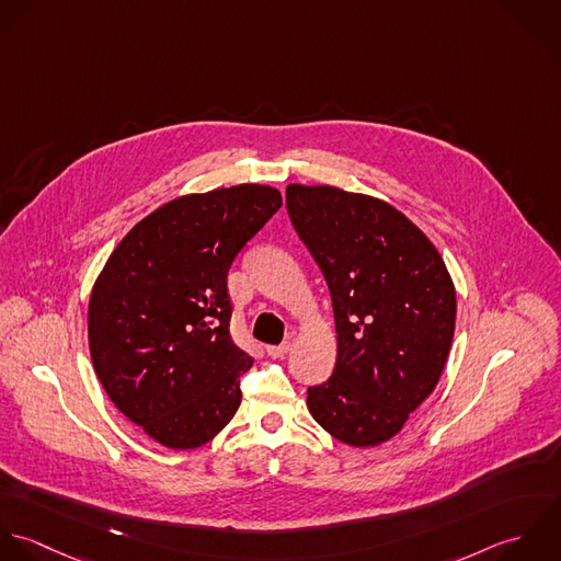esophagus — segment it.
Instances as JSON below:
<instances>
[{
	"instance_id": "1",
	"label": "esophagus",
	"mask_w": 561,
	"mask_h": 561,
	"mask_svg": "<svg viewBox=\"0 0 561 561\" xmlns=\"http://www.w3.org/2000/svg\"><path fill=\"white\" fill-rule=\"evenodd\" d=\"M288 348H290V342H282V344H277V346H266V353H268L273 359H279V357H284V355L288 353Z\"/></svg>"
}]
</instances>
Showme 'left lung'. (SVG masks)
Listing matches in <instances>:
<instances>
[{
  "label": "left lung",
  "mask_w": 561,
  "mask_h": 561,
  "mask_svg": "<svg viewBox=\"0 0 561 561\" xmlns=\"http://www.w3.org/2000/svg\"><path fill=\"white\" fill-rule=\"evenodd\" d=\"M286 208L325 275L336 319L334 375L308 388V410L348 447L383 445L445 370L457 312L447 264L383 199L288 184Z\"/></svg>",
  "instance_id": "1"
}]
</instances>
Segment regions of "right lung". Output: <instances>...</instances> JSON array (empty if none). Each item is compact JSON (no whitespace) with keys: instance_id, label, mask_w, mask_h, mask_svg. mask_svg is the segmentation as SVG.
<instances>
[{"instance_id":"add662e5","label":"right lung","mask_w":561,"mask_h":561,"mask_svg":"<svg viewBox=\"0 0 561 561\" xmlns=\"http://www.w3.org/2000/svg\"><path fill=\"white\" fill-rule=\"evenodd\" d=\"M282 208V193L240 184L188 193L134 225L89 299L93 368L116 410L173 450L204 447L240 405L253 357L229 336L227 273Z\"/></svg>"}]
</instances>
